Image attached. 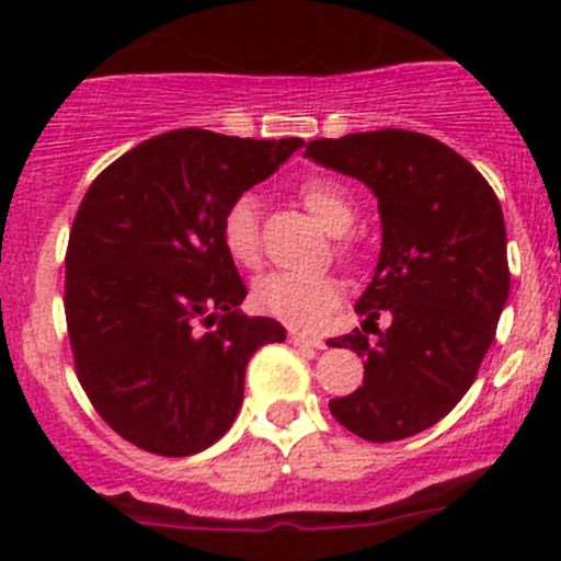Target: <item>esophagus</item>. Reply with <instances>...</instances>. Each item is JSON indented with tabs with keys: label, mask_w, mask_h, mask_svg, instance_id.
Here are the masks:
<instances>
[{
	"label": "esophagus",
	"mask_w": 561,
	"mask_h": 561,
	"mask_svg": "<svg viewBox=\"0 0 561 561\" xmlns=\"http://www.w3.org/2000/svg\"><path fill=\"white\" fill-rule=\"evenodd\" d=\"M290 342L298 344V347H312V350H325V342L317 336H309V333L301 331H290Z\"/></svg>",
	"instance_id": "1"
}]
</instances>
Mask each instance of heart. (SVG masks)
<instances>
[{"instance_id":"heart-1","label":"heart","mask_w":561,"mask_h":561,"mask_svg":"<svg viewBox=\"0 0 561 561\" xmlns=\"http://www.w3.org/2000/svg\"><path fill=\"white\" fill-rule=\"evenodd\" d=\"M301 203L312 214L314 222L331 236L347 233L355 222V201L347 186L336 179H309L301 184ZM222 244L230 257L244 268H254L263 257L260 244V206L257 197L244 195L236 197L222 214ZM344 287L333 276L317 274H265L252 287V307L257 312L276 317L296 328H317L333 314V309L342 304Z\"/></svg>"}]
</instances>
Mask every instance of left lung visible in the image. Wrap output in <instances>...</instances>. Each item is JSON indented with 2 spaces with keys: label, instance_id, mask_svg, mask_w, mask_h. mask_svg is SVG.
<instances>
[{
  "label": "left lung",
  "instance_id": "8db88e82",
  "mask_svg": "<svg viewBox=\"0 0 561 561\" xmlns=\"http://www.w3.org/2000/svg\"><path fill=\"white\" fill-rule=\"evenodd\" d=\"M304 157L369 186L382 222L355 312L391 325L328 342L364 358V386L328 401L331 415L369 443L412 437L461 401L494 342L511 290L502 206L461 154L410 129L312 140Z\"/></svg>",
  "mask_w": 561,
  "mask_h": 561
}]
</instances>
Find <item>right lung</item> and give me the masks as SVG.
I'll list each match as a JSON object with an SVG mask.
<instances>
[{
    "instance_id": "add662e5",
    "label": "right lung",
    "mask_w": 561,
    "mask_h": 561,
    "mask_svg": "<svg viewBox=\"0 0 561 561\" xmlns=\"http://www.w3.org/2000/svg\"><path fill=\"white\" fill-rule=\"evenodd\" d=\"M301 138L173 129L94 179L70 230L65 314L78 380L100 417L157 456L211 448L244 401L257 347L285 342L241 312L247 287L222 244V214Z\"/></svg>"
}]
</instances>
